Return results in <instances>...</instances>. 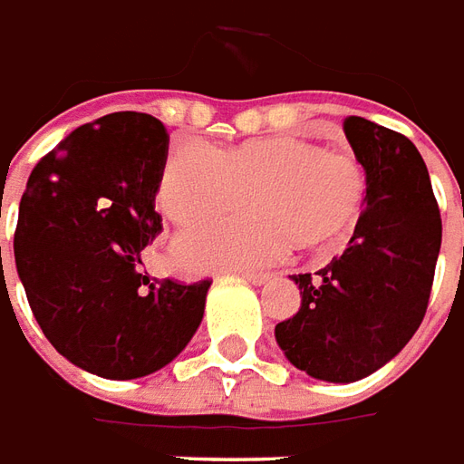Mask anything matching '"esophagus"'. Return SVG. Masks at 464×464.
Returning <instances> with one entry per match:
<instances>
[{
	"label": "esophagus",
	"mask_w": 464,
	"mask_h": 464,
	"mask_svg": "<svg viewBox=\"0 0 464 464\" xmlns=\"http://www.w3.org/2000/svg\"><path fill=\"white\" fill-rule=\"evenodd\" d=\"M242 279H247L252 285H265L269 279L267 272H242Z\"/></svg>",
	"instance_id": "1"
}]
</instances>
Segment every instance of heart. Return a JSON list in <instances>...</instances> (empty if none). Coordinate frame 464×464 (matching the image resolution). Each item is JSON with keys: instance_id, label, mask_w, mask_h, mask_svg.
<instances>
[{"instance_id": "obj_1", "label": "heart", "mask_w": 464, "mask_h": 464, "mask_svg": "<svg viewBox=\"0 0 464 464\" xmlns=\"http://www.w3.org/2000/svg\"><path fill=\"white\" fill-rule=\"evenodd\" d=\"M257 215L192 232L179 255L192 267L247 265L277 257L287 245L324 255L354 232L367 179L353 154L324 150L297 134L215 150L202 142L172 147L157 202L174 225L195 227L245 205Z\"/></svg>"}]
</instances>
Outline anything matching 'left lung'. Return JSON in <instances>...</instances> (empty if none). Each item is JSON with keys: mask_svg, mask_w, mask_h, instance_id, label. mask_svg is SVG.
I'll return each mask as SVG.
<instances>
[{"mask_svg": "<svg viewBox=\"0 0 464 464\" xmlns=\"http://www.w3.org/2000/svg\"><path fill=\"white\" fill-rule=\"evenodd\" d=\"M343 130L367 172V205L340 257L314 275H292L300 310L275 327L287 360L327 382L362 380L412 340L442 242L440 207L415 144L362 117H347Z\"/></svg>", "mask_w": 464, "mask_h": 464, "instance_id": "left-lung-1", "label": "left lung"}]
</instances>
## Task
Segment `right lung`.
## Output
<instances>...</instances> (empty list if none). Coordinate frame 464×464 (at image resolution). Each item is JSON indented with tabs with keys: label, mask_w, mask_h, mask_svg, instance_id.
Returning <instances> with one entry per match:
<instances>
[{
	"label": "right lung",
	"mask_w": 464,
	"mask_h": 464,
	"mask_svg": "<svg viewBox=\"0 0 464 464\" xmlns=\"http://www.w3.org/2000/svg\"><path fill=\"white\" fill-rule=\"evenodd\" d=\"M169 134L142 111L82 124L29 174L14 259L29 307L62 357L107 380L157 372L187 347L212 279H152L154 195Z\"/></svg>",
	"instance_id": "add662e5"
}]
</instances>
